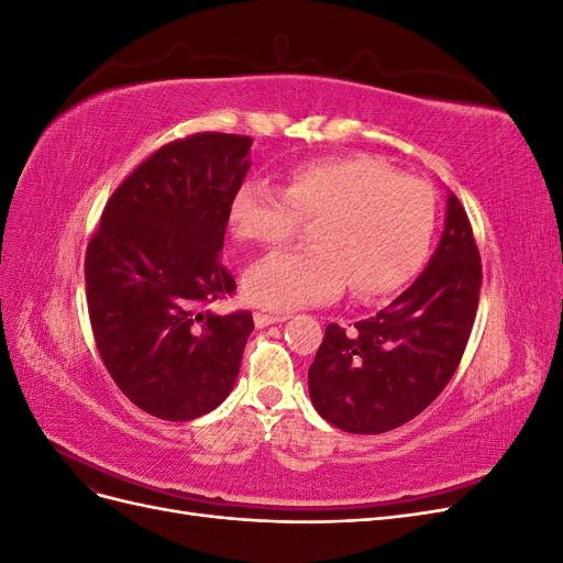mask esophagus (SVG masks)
<instances>
[{"label":"esophagus","instance_id":"obj_1","mask_svg":"<svg viewBox=\"0 0 563 563\" xmlns=\"http://www.w3.org/2000/svg\"><path fill=\"white\" fill-rule=\"evenodd\" d=\"M253 321H255V327L263 329V327H269V323H282V321H286V317H282V314H263V312H255V314H253Z\"/></svg>","mask_w":563,"mask_h":563}]
</instances>
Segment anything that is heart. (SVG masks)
<instances>
[{
    "label": "heart",
    "mask_w": 563,
    "mask_h": 563,
    "mask_svg": "<svg viewBox=\"0 0 563 563\" xmlns=\"http://www.w3.org/2000/svg\"><path fill=\"white\" fill-rule=\"evenodd\" d=\"M300 218L314 220V246L275 251L246 269L242 291L255 308L331 302L347 284L362 300L397 291L428 255L434 195L380 159L347 155L296 166L282 190L244 183L228 209L232 234L251 244L288 242Z\"/></svg>",
    "instance_id": "1"
}]
</instances>
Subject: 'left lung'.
Listing matches in <instances>:
<instances>
[{"instance_id":"left-lung-1","label":"left lung","mask_w":563,"mask_h":563,"mask_svg":"<svg viewBox=\"0 0 563 563\" xmlns=\"http://www.w3.org/2000/svg\"><path fill=\"white\" fill-rule=\"evenodd\" d=\"M479 288V249L449 192L444 232L422 275L354 329L327 327L308 371L317 413L352 434L389 432L422 413L463 360Z\"/></svg>"}]
</instances>
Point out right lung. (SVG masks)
Listing matches in <instances>:
<instances>
[{"mask_svg":"<svg viewBox=\"0 0 563 563\" xmlns=\"http://www.w3.org/2000/svg\"><path fill=\"white\" fill-rule=\"evenodd\" d=\"M251 143L197 133L159 147L117 187L89 242L84 272L100 360L155 418L209 413L240 376L251 312L203 308L236 288L220 249Z\"/></svg>","mask_w":563,"mask_h":563,"instance_id":"obj_1","label":"right lung"}]
</instances>
